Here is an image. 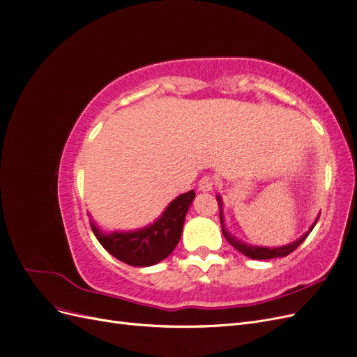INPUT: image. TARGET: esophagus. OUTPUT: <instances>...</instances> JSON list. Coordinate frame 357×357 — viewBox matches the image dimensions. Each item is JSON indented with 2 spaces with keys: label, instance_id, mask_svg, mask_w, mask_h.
Returning <instances> with one entry per match:
<instances>
[{
  "label": "esophagus",
  "instance_id": "esophagus-1",
  "mask_svg": "<svg viewBox=\"0 0 357 357\" xmlns=\"http://www.w3.org/2000/svg\"><path fill=\"white\" fill-rule=\"evenodd\" d=\"M214 188V178L210 176H204L199 181H198V189L201 192H210Z\"/></svg>",
  "mask_w": 357,
  "mask_h": 357
}]
</instances>
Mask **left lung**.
Returning a JSON list of instances; mask_svg holds the SVG:
<instances>
[{"mask_svg": "<svg viewBox=\"0 0 357 357\" xmlns=\"http://www.w3.org/2000/svg\"><path fill=\"white\" fill-rule=\"evenodd\" d=\"M218 204H219V215H220V226H222V232H223V236L226 238V241H228L234 248H236L240 253H243L244 256L250 257V259H275V257H284L287 255H290L291 252L295 250V248H298L302 243L305 241L307 236L310 235V232L312 231V228H314L317 220L314 222V225L311 226L310 231L305 232L304 235L301 236L299 240L294 241L291 244H287V245H283V247H274V248H269V247H257V245H248L240 240H236L234 235H231L228 231L225 229V220H223V214H222V199L220 197H218ZM320 218V215H319Z\"/></svg>", "mask_w": 357, "mask_h": 357, "instance_id": "8db88e82", "label": "left lung"}]
</instances>
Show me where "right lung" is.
Here are the masks:
<instances>
[{
    "label": "right lung",
    "mask_w": 357,
    "mask_h": 357,
    "mask_svg": "<svg viewBox=\"0 0 357 357\" xmlns=\"http://www.w3.org/2000/svg\"><path fill=\"white\" fill-rule=\"evenodd\" d=\"M195 198V192L181 193L164 214L144 229L134 232H102L91 223L96 240L119 261L132 266H152L171 255L180 241L186 213Z\"/></svg>",
    "instance_id": "obj_1"
}]
</instances>
